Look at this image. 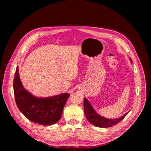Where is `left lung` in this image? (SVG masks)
Instances as JSON below:
<instances>
[{"instance_id":"1","label":"left lung","mask_w":151,"mask_h":151,"mask_svg":"<svg viewBox=\"0 0 151 151\" xmlns=\"http://www.w3.org/2000/svg\"><path fill=\"white\" fill-rule=\"evenodd\" d=\"M130 60L131 63H132V59L130 58ZM84 107L85 115L88 121L95 126L102 128L111 127L117 124V123L121 122L130 111H128L124 115H123L120 118H115V119H109V118H104L98 115V114L96 112V111L93 108L92 105L91 104L88 100L86 98H84Z\"/></svg>"}]
</instances>
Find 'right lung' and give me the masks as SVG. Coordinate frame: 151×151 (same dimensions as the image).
<instances>
[{
  "label": "right lung",
  "instance_id": "obj_1",
  "mask_svg": "<svg viewBox=\"0 0 151 151\" xmlns=\"http://www.w3.org/2000/svg\"><path fill=\"white\" fill-rule=\"evenodd\" d=\"M13 88L18 109L28 119L42 125L55 124L60 119L63 107L70 96L67 93L48 98L35 96L22 86L18 67L14 78Z\"/></svg>",
  "mask_w": 151,
  "mask_h": 151
}]
</instances>
